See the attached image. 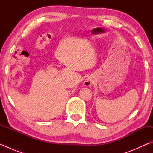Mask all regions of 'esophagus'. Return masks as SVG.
Instances as JSON below:
<instances>
[{"label": "esophagus", "mask_w": 153, "mask_h": 153, "mask_svg": "<svg viewBox=\"0 0 153 153\" xmlns=\"http://www.w3.org/2000/svg\"><path fill=\"white\" fill-rule=\"evenodd\" d=\"M94 77H89L85 79L84 82V86L85 87H91L93 84H94Z\"/></svg>", "instance_id": "obj_1"}]
</instances>
